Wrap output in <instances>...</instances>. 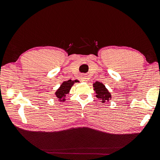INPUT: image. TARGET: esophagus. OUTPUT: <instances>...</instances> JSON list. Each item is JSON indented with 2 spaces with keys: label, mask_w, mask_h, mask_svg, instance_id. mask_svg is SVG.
<instances>
[{
  "label": "esophagus",
  "mask_w": 160,
  "mask_h": 160,
  "mask_svg": "<svg viewBox=\"0 0 160 160\" xmlns=\"http://www.w3.org/2000/svg\"><path fill=\"white\" fill-rule=\"evenodd\" d=\"M88 80V77L86 75H84V74H83L82 76V78H81V81L82 82H87Z\"/></svg>",
  "instance_id": "esophagus-1"
}]
</instances>
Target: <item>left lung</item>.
Returning <instances> with one entry per match:
<instances>
[{
    "instance_id": "obj_1",
    "label": "left lung",
    "mask_w": 160,
    "mask_h": 160,
    "mask_svg": "<svg viewBox=\"0 0 160 160\" xmlns=\"http://www.w3.org/2000/svg\"><path fill=\"white\" fill-rule=\"evenodd\" d=\"M94 90L96 92V97L102 100V102L108 101L111 98V94L109 93L105 86L100 82H96L93 83Z\"/></svg>"
}]
</instances>
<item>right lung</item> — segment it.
Segmentation results:
<instances>
[{
    "instance_id": "right-lung-1",
    "label": "right lung",
    "mask_w": 160,
    "mask_h": 160,
    "mask_svg": "<svg viewBox=\"0 0 160 160\" xmlns=\"http://www.w3.org/2000/svg\"><path fill=\"white\" fill-rule=\"evenodd\" d=\"M77 82H78V80H71L63 82L62 84L60 86V88H59L56 92L55 95L56 97L60 99V101H65V97L66 96V95L69 93V92L72 86L74 84V83Z\"/></svg>"
}]
</instances>
